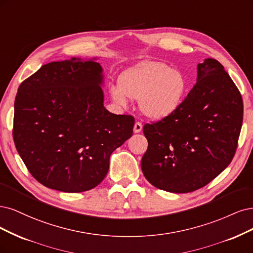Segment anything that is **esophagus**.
Returning <instances> with one entry per match:
<instances>
[{
	"label": "esophagus",
	"instance_id": "34e87169",
	"mask_svg": "<svg viewBox=\"0 0 253 253\" xmlns=\"http://www.w3.org/2000/svg\"><path fill=\"white\" fill-rule=\"evenodd\" d=\"M142 129H143V125H142V123H140V122H136V123H135V124H134V126H133V131H134V133L141 132V131H142Z\"/></svg>",
	"mask_w": 253,
	"mask_h": 253
}]
</instances>
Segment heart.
<instances>
[{
    "label": "heart",
    "instance_id": "obj_1",
    "mask_svg": "<svg viewBox=\"0 0 253 253\" xmlns=\"http://www.w3.org/2000/svg\"><path fill=\"white\" fill-rule=\"evenodd\" d=\"M184 73L167 64L143 62L125 70L119 78V86H110L113 102L126 106L128 99L140 100L144 116L151 120L169 117L180 107L187 90Z\"/></svg>",
    "mask_w": 253,
    "mask_h": 253
}]
</instances>
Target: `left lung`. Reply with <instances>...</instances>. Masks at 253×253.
<instances>
[{
	"label": "left lung",
	"mask_w": 253,
	"mask_h": 253,
	"mask_svg": "<svg viewBox=\"0 0 253 253\" xmlns=\"http://www.w3.org/2000/svg\"><path fill=\"white\" fill-rule=\"evenodd\" d=\"M243 123V100L223 65L198 64L197 84L172 115L143 128L148 149L144 176L159 189L187 193L216 177L233 159Z\"/></svg>",
	"instance_id": "left-lung-1"
}]
</instances>
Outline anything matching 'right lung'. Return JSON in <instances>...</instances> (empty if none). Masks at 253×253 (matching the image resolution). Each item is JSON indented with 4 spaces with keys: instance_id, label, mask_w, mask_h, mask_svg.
<instances>
[{
    "instance_id": "obj_1",
    "label": "right lung",
    "mask_w": 253,
    "mask_h": 253,
    "mask_svg": "<svg viewBox=\"0 0 253 253\" xmlns=\"http://www.w3.org/2000/svg\"><path fill=\"white\" fill-rule=\"evenodd\" d=\"M97 58L43 65L20 85L13 140L38 182L76 193L106 176L111 153L132 135L134 119L104 107L103 68Z\"/></svg>"
}]
</instances>
